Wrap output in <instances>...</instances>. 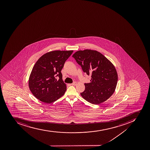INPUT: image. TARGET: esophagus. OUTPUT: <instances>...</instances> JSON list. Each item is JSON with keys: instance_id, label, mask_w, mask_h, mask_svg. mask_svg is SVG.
I'll return each instance as SVG.
<instances>
[{"instance_id": "obj_1", "label": "esophagus", "mask_w": 150, "mask_h": 150, "mask_svg": "<svg viewBox=\"0 0 150 150\" xmlns=\"http://www.w3.org/2000/svg\"><path fill=\"white\" fill-rule=\"evenodd\" d=\"M72 85H73V86H75V85H77V82H74L72 83L71 84Z\"/></svg>"}]
</instances>
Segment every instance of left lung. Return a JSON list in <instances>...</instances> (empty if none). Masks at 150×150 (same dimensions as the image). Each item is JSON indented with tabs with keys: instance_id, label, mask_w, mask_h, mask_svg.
<instances>
[{
	"instance_id": "8db88e82",
	"label": "left lung",
	"mask_w": 150,
	"mask_h": 150,
	"mask_svg": "<svg viewBox=\"0 0 150 150\" xmlns=\"http://www.w3.org/2000/svg\"><path fill=\"white\" fill-rule=\"evenodd\" d=\"M77 63L88 75H91L90 83H84L85 90L81 95L88 102L98 105L110 98L115 91L118 80L113 64L97 51L86 49L73 54Z\"/></svg>"
}]
</instances>
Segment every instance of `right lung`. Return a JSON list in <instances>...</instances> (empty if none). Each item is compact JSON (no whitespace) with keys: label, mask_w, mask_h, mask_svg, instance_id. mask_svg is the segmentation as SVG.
<instances>
[{"label":"right lung","mask_w":150,"mask_h":150,"mask_svg":"<svg viewBox=\"0 0 150 150\" xmlns=\"http://www.w3.org/2000/svg\"><path fill=\"white\" fill-rule=\"evenodd\" d=\"M73 50L53 51L41 56L34 65L29 79V87L37 99L50 103L62 96L67 90L61 71ZM56 76L59 77L57 81Z\"/></svg>","instance_id":"obj_1"}]
</instances>
